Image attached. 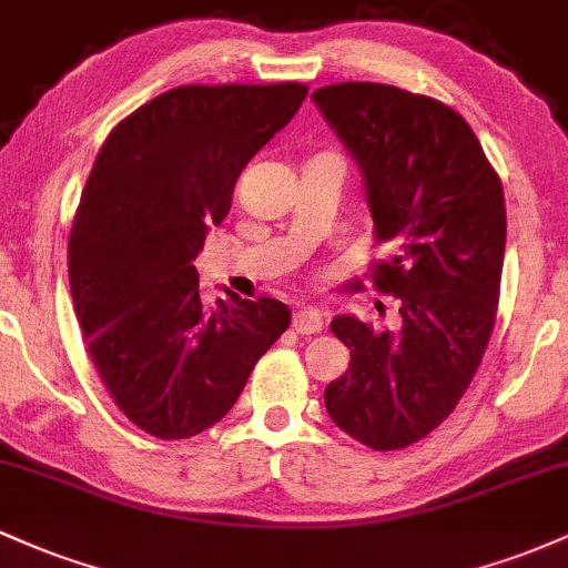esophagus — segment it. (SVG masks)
<instances>
[{
  "mask_svg": "<svg viewBox=\"0 0 568 568\" xmlns=\"http://www.w3.org/2000/svg\"><path fill=\"white\" fill-rule=\"evenodd\" d=\"M294 328L298 334H317L323 332V313L313 307H302L294 313Z\"/></svg>",
  "mask_w": 568,
  "mask_h": 568,
  "instance_id": "1",
  "label": "esophagus"
}]
</instances>
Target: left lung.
<instances>
[{
  "instance_id": "left-lung-1",
  "label": "left lung",
  "mask_w": 568,
  "mask_h": 568,
  "mask_svg": "<svg viewBox=\"0 0 568 568\" xmlns=\"http://www.w3.org/2000/svg\"><path fill=\"white\" fill-rule=\"evenodd\" d=\"M313 102L358 164L377 240L394 242L375 285L402 302L396 332L334 317L351 366L323 398L353 439L398 450L456 409L494 332L507 242L501 180L469 123L432 97L336 83Z\"/></svg>"
}]
</instances>
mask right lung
Here are the masks:
<instances>
[{"mask_svg":"<svg viewBox=\"0 0 568 568\" xmlns=\"http://www.w3.org/2000/svg\"><path fill=\"white\" fill-rule=\"evenodd\" d=\"M304 97L302 83L180 85L118 123L97 155L70 236L74 313L118 407L159 439L221 420L288 328L277 298L226 291L204 310L193 258Z\"/></svg>","mask_w":568,"mask_h":568,"instance_id":"obj_1","label":"right lung"}]
</instances>
